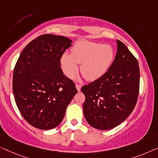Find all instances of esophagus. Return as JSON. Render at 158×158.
<instances>
[{
  "instance_id": "1",
  "label": "esophagus",
  "mask_w": 158,
  "mask_h": 158,
  "mask_svg": "<svg viewBox=\"0 0 158 158\" xmlns=\"http://www.w3.org/2000/svg\"><path fill=\"white\" fill-rule=\"evenodd\" d=\"M76 88L78 92H80V90H81V85L79 84H76Z\"/></svg>"
}]
</instances>
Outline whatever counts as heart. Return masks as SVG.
Instances as JSON below:
<instances>
[{"label": "heart", "instance_id": "b5f03b06", "mask_svg": "<svg viewBox=\"0 0 158 158\" xmlns=\"http://www.w3.org/2000/svg\"><path fill=\"white\" fill-rule=\"evenodd\" d=\"M114 53L109 45L87 41L77 42L71 49V54H64L61 64L66 77L72 78L78 72V64L81 72L88 81L100 79L112 64Z\"/></svg>", "mask_w": 158, "mask_h": 158}]
</instances>
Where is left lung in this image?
<instances>
[{
    "label": "left lung",
    "mask_w": 158,
    "mask_h": 158,
    "mask_svg": "<svg viewBox=\"0 0 158 158\" xmlns=\"http://www.w3.org/2000/svg\"><path fill=\"white\" fill-rule=\"evenodd\" d=\"M114 61L100 79L81 87L87 123L98 130H110L127 118L136 105L139 89L138 61L123 42L117 40Z\"/></svg>",
    "instance_id": "8db88e82"
}]
</instances>
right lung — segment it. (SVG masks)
I'll list each match as a JSON object with an SVG mask.
<instances>
[{"mask_svg": "<svg viewBox=\"0 0 158 158\" xmlns=\"http://www.w3.org/2000/svg\"><path fill=\"white\" fill-rule=\"evenodd\" d=\"M72 43L65 36L41 35L27 44L15 64V103L25 120L35 128L48 130L59 125L77 93L72 80L64 74L60 62Z\"/></svg>", "mask_w": 158, "mask_h": 158, "instance_id": "right-lung-1", "label": "right lung"}]
</instances>
